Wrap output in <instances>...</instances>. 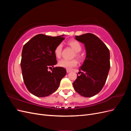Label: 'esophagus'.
I'll return each mask as SVG.
<instances>
[{
	"mask_svg": "<svg viewBox=\"0 0 131 131\" xmlns=\"http://www.w3.org/2000/svg\"><path fill=\"white\" fill-rule=\"evenodd\" d=\"M71 72V70H69V69H67V73H70Z\"/></svg>",
	"mask_w": 131,
	"mask_h": 131,
	"instance_id": "obj_1",
	"label": "esophagus"
}]
</instances>
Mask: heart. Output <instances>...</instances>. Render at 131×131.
I'll return each instance as SVG.
<instances>
[{
	"label": "heart",
	"mask_w": 131,
	"mask_h": 131,
	"mask_svg": "<svg viewBox=\"0 0 131 131\" xmlns=\"http://www.w3.org/2000/svg\"><path fill=\"white\" fill-rule=\"evenodd\" d=\"M68 44L72 49L74 50L75 52V56L78 58L80 57V55L78 53V52H80L81 50V46L80 43H79L78 41L76 40H70L68 42ZM62 43H59L56 47H55L54 50V56H56V58H60L61 56L62 51ZM78 64V62L76 59H72V60H67L65 59H62L59 60L58 63V65L67 69H71L73 67L77 66Z\"/></svg>",
	"instance_id": "b5f03b06"
}]
</instances>
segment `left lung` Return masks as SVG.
<instances>
[{
  "mask_svg": "<svg viewBox=\"0 0 131 131\" xmlns=\"http://www.w3.org/2000/svg\"><path fill=\"white\" fill-rule=\"evenodd\" d=\"M75 39L84 43L86 58L79 70L82 72L73 85L81 96L91 97L98 93L106 82L110 69V52L101 39L92 33H86Z\"/></svg>",
  "mask_w": 131,
  "mask_h": 131,
  "instance_id": "left-lung-1",
  "label": "left lung"
}]
</instances>
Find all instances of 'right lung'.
<instances>
[{
    "label": "right lung",
    "mask_w": 131,
    "mask_h": 131,
    "mask_svg": "<svg viewBox=\"0 0 131 131\" xmlns=\"http://www.w3.org/2000/svg\"><path fill=\"white\" fill-rule=\"evenodd\" d=\"M64 35L38 34L23 47L21 67L23 81L28 90L35 96L44 97L54 92L66 74L64 68L53 67L57 63L54 50L64 40ZM52 68V72L48 71Z\"/></svg>",
    "instance_id": "1"
}]
</instances>
